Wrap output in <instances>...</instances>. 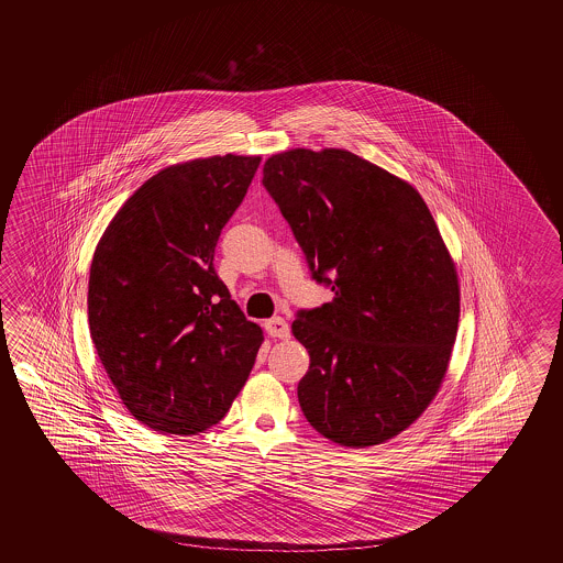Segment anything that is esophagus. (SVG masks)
Instances as JSON below:
<instances>
[{
  "instance_id": "34e87169",
  "label": "esophagus",
  "mask_w": 563,
  "mask_h": 563,
  "mask_svg": "<svg viewBox=\"0 0 563 563\" xmlns=\"http://www.w3.org/2000/svg\"><path fill=\"white\" fill-rule=\"evenodd\" d=\"M266 332H268V336L271 339H280V341H287L290 336L289 324H287V320H283V318H273V320H268L266 324Z\"/></svg>"
}]
</instances>
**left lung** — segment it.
Masks as SVG:
<instances>
[{"label":"left lung","instance_id":"obj_1","mask_svg":"<svg viewBox=\"0 0 563 563\" xmlns=\"http://www.w3.org/2000/svg\"><path fill=\"white\" fill-rule=\"evenodd\" d=\"M262 173L313 278L334 292L290 325L309 353L301 410L339 445L388 442L442 388L461 318L454 257L421 194L357 154L290 148Z\"/></svg>","mask_w":563,"mask_h":563}]
</instances>
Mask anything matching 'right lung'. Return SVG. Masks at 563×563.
Instances as JSON below:
<instances>
[{"mask_svg": "<svg viewBox=\"0 0 563 563\" xmlns=\"http://www.w3.org/2000/svg\"><path fill=\"white\" fill-rule=\"evenodd\" d=\"M262 156L170 165L107 224L88 278L97 355L140 423L196 435L217 426L264 342L214 273V247Z\"/></svg>", "mask_w": 563, "mask_h": 563, "instance_id": "1", "label": "right lung"}]
</instances>
